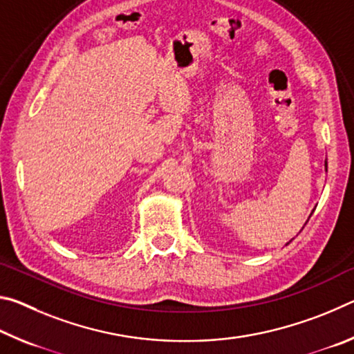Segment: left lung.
I'll use <instances>...</instances> for the list:
<instances>
[{
    "instance_id": "1",
    "label": "left lung",
    "mask_w": 354,
    "mask_h": 354,
    "mask_svg": "<svg viewBox=\"0 0 354 354\" xmlns=\"http://www.w3.org/2000/svg\"><path fill=\"white\" fill-rule=\"evenodd\" d=\"M325 165H326V164H325Z\"/></svg>"
}]
</instances>
